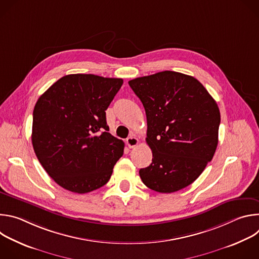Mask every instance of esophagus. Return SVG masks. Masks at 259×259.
I'll return each mask as SVG.
<instances>
[{"instance_id": "34e87169", "label": "esophagus", "mask_w": 259, "mask_h": 259, "mask_svg": "<svg viewBox=\"0 0 259 259\" xmlns=\"http://www.w3.org/2000/svg\"><path fill=\"white\" fill-rule=\"evenodd\" d=\"M138 142H139L138 138L135 137V136H130L126 139V143L130 147V149H132V147H135L138 144Z\"/></svg>"}]
</instances>
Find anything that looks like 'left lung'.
Masks as SVG:
<instances>
[{"instance_id": "left-lung-1", "label": "left lung", "mask_w": 259, "mask_h": 259, "mask_svg": "<svg viewBox=\"0 0 259 259\" xmlns=\"http://www.w3.org/2000/svg\"><path fill=\"white\" fill-rule=\"evenodd\" d=\"M145 109L152 164L139 170L145 186L174 193L193 183L214 156L220 113L194 77L165 70L128 82Z\"/></svg>"}]
</instances>
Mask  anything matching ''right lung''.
Returning <instances> with one entry per match:
<instances>
[{"mask_svg":"<svg viewBox=\"0 0 259 259\" xmlns=\"http://www.w3.org/2000/svg\"><path fill=\"white\" fill-rule=\"evenodd\" d=\"M122 79L67 75L36 101L31 142L36 158L59 186L86 194L109 180L124 142L108 132L105 110Z\"/></svg>","mask_w":259,"mask_h":259,"instance_id":"right-lung-1","label":"right lung"}]
</instances>
